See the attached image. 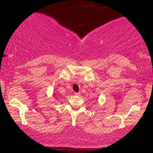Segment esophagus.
<instances>
[{
  "instance_id": "esophagus-1",
  "label": "esophagus",
  "mask_w": 153,
  "mask_h": 153,
  "mask_svg": "<svg viewBox=\"0 0 153 153\" xmlns=\"http://www.w3.org/2000/svg\"><path fill=\"white\" fill-rule=\"evenodd\" d=\"M74 94L76 96H79L80 93L79 92H74Z\"/></svg>"
}]
</instances>
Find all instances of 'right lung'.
I'll return each mask as SVG.
<instances>
[{
  "mask_svg": "<svg viewBox=\"0 0 153 153\" xmlns=\"http://www.w3.org/2000/svg\"><path fill=\"white\" fill-rule=\"evenodd\" d=\"M54 95H55V94H54Z\"/></svg>",
  "mask_w": 153,
  "mask_h": 153,
  "instance_id": "right-lung-1",
  "label": "right lung"
}]
</instances>
